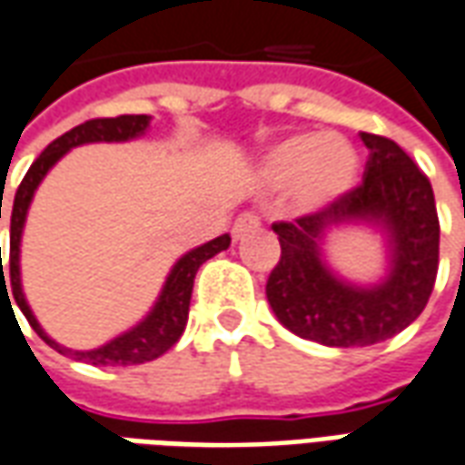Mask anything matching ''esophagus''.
Segmentation results:
<instances>
[{"label":"esophagus","mask_w":465,"mask_h":465,"mask_svg":"<svg viewBox=\"0 0 465 465\" xmlns=\"http://www.w3.org/2000/svg\"><path fill=\"white\" fill-rule=\"evenodd\" d=\"M259 226H262V221H259L257 213L246 211V213H242L239 219L233 221V229H232L233 239H244L249 232H257Z\"/></svg>","instance_id":"34e87169"}]
</instances>
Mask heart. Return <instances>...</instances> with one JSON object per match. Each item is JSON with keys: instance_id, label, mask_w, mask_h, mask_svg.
<instances>
[{"instance_id": "b5f03b06", "label": "heart", "mask_w": 465, "mask_h": 465, "mask_svg": "<svg viewBox=\"0 0 465 465\" xmlns=\"http://www.w3.org/2000/svg\"><path fill=\"white\" fill-rule=\"evenodd\" d=\"M267 188L292 183L302 208H321L351 191L359 175V154L339 134H292L277 142L259 167Z\"/></svg>"}]
</instances>
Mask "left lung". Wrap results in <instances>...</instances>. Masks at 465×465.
I'll return each instance as SVG.
<instances>
[{
    "mask_svg": "<svg viewBox=\"0 0 465 465\" xmlns=\"http://www.w3.org/2000/svg\"><path fill=\"white\" fill-rule=\"evenodd\" d=\"M364 180L339 201L295 221L272 223L282 254L267 280L277 321L323 346H371L405 331L425 311L438 274L440 223L428 175L397 142L361 132ZM366 220L388 232L391 274L371 288L343 283L327 270L324 232Z\"/></svg>",
    "mask_w": 465,
    "mask_h": 465,
    "instance_id": "1",
    "label": "left lung"
}]
</instances>
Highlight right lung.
<instances>
[{"label": "right lung", "mask_w": 465, "mask_h": 465, "mask_svg": "<svg viewBox=\"0 0 465 465\" xmlns=\"http://www.w3.org/2000/svg\"><path fill=\"white\" fill-rule=\"evenodd\" d=\"M150 126V116L147 114H124V116H114V119H88L84 124L74 126L71 132H65L63 137L55 142H50L43 154L35 160L27 175L22 178L20 188L15 193V203H12V221H9V272L5 277L2 272V249H0V290L7 292V287H12V298L20 305V311L25 312L27 323L33 325V331L45 341L50 349H55L58 353L74 356L75 361H86L94 366H132L153 361L157 356H163L167 349H173L178 339L185 331L188 323V308H191V292L193 280L198 267L206 259L216 257L219 252L229 249L232 236L223 233L216 236L213 242H208L203 246H195L188 254L175 262V267L167 274L163 292L154 302V308L147 312V318L137 323L132 331H126L122 336H116L109 343H104L99 349L91 351H74L60 346L58 341H53L45 331L40 328L37 318L30 311L25 292H22L20 280V239L22 229H25V219H27V208L33 203V195L40 185V180L45 178L47 170L58 163L63 154L68 153L71 147L86 144V142H126L134 140L144 134V129ZM0 219H2V201H0ZM9 298V292H7ZM12 305V302H9Z\"/></svg>", "instance_id": "obj_1"}]
</instances>
